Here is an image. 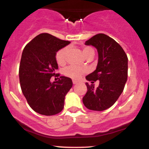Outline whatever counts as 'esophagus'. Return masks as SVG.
I'll use <instances>...</instances> for the list:
<instances>
[{"label": "esophagus", "instance_id": "obj_1", "mask_svg": "<svg viewBox=\"0 0 149 149\" xmlns=\"http://www.w3.org/2000/svg\"><path fill=\"white\" fill-rule=\"evenodd\" d=\"M77 83H78V81H77L76 80H73V84H76Z\"/></svg>", "mask_w": 149, "mask_h": 149}]
</instances>
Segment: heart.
Instances as JSON below:
<instances>
[{
	"mask_svg": "<svg viewBox=\"0 0 149 149\" xmlns=\"http://www.w3.org/2000/svg\"><path fill=\"white\" fill-rule=\"evenodd\" d=\"M68 52V48L66 47L59 49L55 54V59L59 65H64L66 62V54ZM83 53L85 57L86 58L88 55L94 53V49L90 47H84L83 49ZM85 69L77 66H69L64 69V73L66 76L71 78H78L83 73L85 72Z\"/></svg>",
	"mask_w": 149,
	"mask_h": 149,
	"instance_id": "1",
	"label": "heart"
}]
</instances>
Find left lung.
<instances>
[{
	"label": "left lung",
	"mask_w": 149,
	"mask_h": 149,
	"mask_svg": "<svg viewBox=\"0 0 149 149\" xmlns=\"http://www.w3.org/2000/svg\"><path fill=\"white\" fill-rule=\"evenodd\" d=\"M85 45L96 47L99 59L97 69L85 77L92 83L100 80L97 88L85 83L88 91L83 98L85 107L104 111L115 104L124 90L127 79V54L115 40L104 33L94 36Z\"/></svg>",
	"instance_id": "left-lung-1"
}]
</instances>
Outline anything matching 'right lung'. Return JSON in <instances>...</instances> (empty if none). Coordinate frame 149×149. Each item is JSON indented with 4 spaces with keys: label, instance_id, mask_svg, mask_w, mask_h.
I'll return each mask as SVG.
<instances>
[{
    "label": "right lung",
    "instance_id": "right-lung-1",
    "mask_svg": "<svg viewBox=\"0 0 149 149\" xmlns=\"http://www.w3.org/2000/svg\"><path fill=\"white\" fill-rule=\"evenodd\" d=\"M70 43L51 34L36 36L25 46L20 61L19 76L22 93L30 107L41 115L52 116L62 111L65 96L73 85L70 78L60 76L50 82L58 65L55 54Z\"/></svg>",
    "mask_w": 149,
    "mask_h": 149
}]
</instances>
